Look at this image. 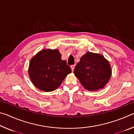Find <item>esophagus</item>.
Segmentation results:
<instances>
[{"label":"esophagus","mask_w":134,"mask_h":134,"mask_svg":"<svg viewBox=\"0 0 134 134\" xmlns=\"http://www.w3.org/2000/svg\"><path fill=\"white\" fill-rule=\"evenodd\" d=\"M71 70H72V71H74V68H75V65H72L71 66Z\"/></svg>","instance_id":"34e87169"}]
</instances>
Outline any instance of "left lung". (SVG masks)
I'll return each mask as SVG.
<instances>
[{
    "label": "left lung",
    "mask_w": 134,
    "mask_h": 134,
    "mask_svg": "<svg viewBox=\"0 0 134 134\" xmlns=\"http://www.w3.org/2000/svg\"><path fill=\"white\" fill-rule=\"evenodd\" d=\"M74 73L86 90L93 92L105 87L112 76V69L102 55L87 52L77 64Z\"/></svg>",
    "instance_id": "8db88e82"
}]
</instances>
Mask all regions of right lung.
Instances as JSON below:
<instances>
[{"mask_svg":"<svg viewBox=\"0 0 134 134\" xmlns=\"http://www.w3.org/2000/svg\"><path fill=\"white\" fill-rule=\"evenodd\" d=\"M71 69L62 60L58 49H43L31 59L28 74L32 83L42 91L49 92L61 85Z\"/></svg>","mask_w":134,"mask_h":134,"instance_id":"right-lung-1","label":"right lung"}]
</instances>
